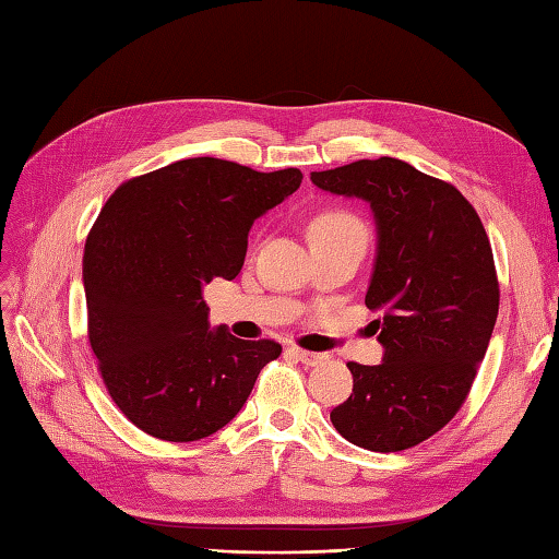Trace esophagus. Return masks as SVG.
<instances>
[{"instance_id":"1","label":"esophagus","mask_w":559,"mask_h":559,"mask_svg":"<svg viewBox=\"0 0 559 559\" xmlns=\"http://www.w3.org/2000/svg\"><path fill=\"white\" fill-rule=\"evenodd\" d=\"M293 353H295L297 359L302 361L305 367H319V365H323V361L329 359V355H323V353H309V349H300V347H295Z\"/></svg>"}]
</instances>
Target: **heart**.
I'll return each mask as SVG.
<instances>
[{"label":"heart","mask_w":559,"mask_h":559,"mask_svg":"<svg viewBox=\"0 0 559 559\" xmlns=\"http://www.w3.org/2000/svg\"><path fill=\"white\" fill-rule=\"evenodd\" d=\"M341 228H361L359 218L353 216L349 212L343 210H329L321 212L309 226V236H321V233H331V230H341Z\"/></svg>","instance_id":"heart-1"}]
</instances>
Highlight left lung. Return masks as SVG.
<instances>
[{"instance_id": "8db88e82", "label": "left lung", "mask_w": 559, "mask_h": 559, "mask_svg": "<svg viewBox=\"0 0 559 559\" xmlns=\"http://www.w3.org/2000/svg\"><path fill=\"white\" fill-rule=\"evenodd\" d=\"M311 183L371 204L373 274L365 302L385 347L376 367L347 361L353 395L331 412L345 440L397 452L438 433L464 405L498 319L490 240L469 200L393 157L311 174Z\"/></svg>"}]
</instances>
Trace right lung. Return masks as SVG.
Masks as SVG:
<instances>
[{"mask_svg":"<svg viewBox=\"0 0 559 559\" xmlns=\"http://www.w3.org/2000/svg\"><path fill=\"white\" fill-rule=\"evenodd\" d=\"M302 183L194 157L126 180L90 228L83 257L87 338L126 419L168 443L216 433L242 409L276 341L210 331L202 288L236 278L254 218Z\"/></svg>","mask_w":559,"mask_h":559,"instance_id":"obj_1","label":"right lung"}]
</instances>
